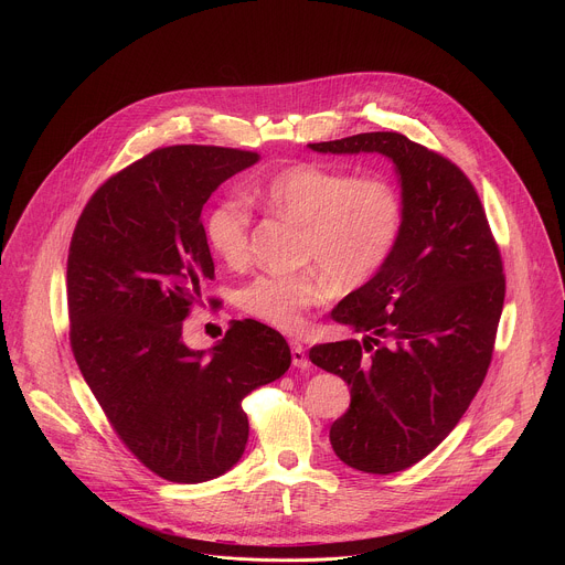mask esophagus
Wrapping results in <instances>:
<instances>
[{"instance_id":"1","label":"esophagus","mask_w":565,"mask_h":565,"mask_svg":"<svg viewBox=\"0 0 565 565\" xmlns=\"http://www.w3.org/2000/svg\"><path fill=\"white\" fill-rule=\"evenodd\" d=\"M290 355H292V364L297 369H306L308 366V358H306V351L299 342H290Z\"/></svg>"}]
</instances>
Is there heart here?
Masks as SVG:
<instances>
[{"label": "heart", "mask_w": 565, "mask_h": 565, "mask_svg": "<svg viewBox=\"0 0 565 565\" xmlns=\"http://www.w3.org/2000/svg\"><path fill=\"white\" fill-rule=\"evenodd\" d=\"M275 216L303 225L301 264L324 270L342 290L373 281L388 264L405 225V205L384 177L290 166L248 194ZM253 210L244 199L218 201L205 218L210 250L227 266L248 259ZM331 284L308 268L292 275H259L238 290V306L281 331H297L303 315L329 299Z\"/></svg>", "instance_id": "heart-1"}]
</instances>
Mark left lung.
<instances>
[{
    "label": "left lung",
    "mask_w": 565,
    "mask_h": 565,
    "mask_svg": "<svg viewBox=\"0 0 565 565\" xmlns=\"http://www.w3.org/2000/svg\"><path fill=\"white\" fill-rule=\"evenodd\" d=\"M377 151L395 166L405 225L388 264L331 312L362 340L315 344L319 369L351 386L333 451L366 473L402 471L458 425L488 375L505 299L501 250L465 172L397 131L310 142Z\"/></svg>",
    "instance_id": "1"
}]
</instances>
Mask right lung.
Wrapping results in <instances>:
<instances>
[{
  "label": "right lung",
  "mask_w": 565,
  "mask_h": 565,
  "mask_svg": "<svg viewBox=\"0 0 565 565\" xmlns=\"http://www.w3.org/2000/svg\"><path fill=\"white\" fill-rule=\"evenodd\" d=\"M257 151L160 147L107 179L71 236L66 262L73 358L125 447L156 476L203 482L244 456L241 402L290 366V349L255 319L210 351L183 342V319L214 279L201 223L212 192Z\"/></svg>",
  "instance_id": "add662e5"
}]
</instances>
